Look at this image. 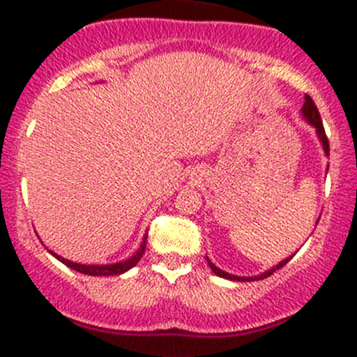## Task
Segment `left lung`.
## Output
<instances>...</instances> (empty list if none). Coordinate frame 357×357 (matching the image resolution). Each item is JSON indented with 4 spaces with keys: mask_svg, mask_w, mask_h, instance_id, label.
<instances>
[{
    "mask_svg": "<svg viewBox=\"0 0 357 357\" xmlns=\"http://www.w3.org/2000/svg\"><path fill=\"white\" fill-rule=\"evenodd\" d=\"M301 112H302V117H304L305 121H307V124H311L312 128L316 129V135H318L319 143H321L323 152H325V155L328 157V155H330L328 138H326V135H325V128H323V122H321V117H319V112H318V109H316L314 102H312V98H311V96H309V95L304 96V105H302V110H301ZM318 221H319V219H318ZM318 221H316V225H318ZM291 257H294V255H290V257L283 259L282 262H278V264L273 266L271 269H268V271L261 273V275H257V276H236V275H229V273H226V271H222V269H219L218 266H215L214 262H212L208 257H205V259H207L208 268H211L212 273H214V275H218L219 278L229 280V282H255V280H264V278H268V276H271L273 273L276 271V269L283 268V266H285L287 262H289Z\"/></svg>",
    "mask_w": 357,
    "mask_h": 357,
    "instance_id": "left-lung-1",
    "label": "left lung"
}]
</instances>
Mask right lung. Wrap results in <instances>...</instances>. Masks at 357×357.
Wrapping results in <instances>:
<instances>
[{
  "label": "right lung",
  "instance_id": "1",
  "mask_svg": "<svg viewBox=\"0 0 357 357\" xmlns=\"http://www.w3.org/2000/svg\"><path fill=\"white\" fill-rule=\"evenodd\" d=\"M146 236H149V233H145V236H143V240H142V245H139L138 250H136L135 254L131 255V257L126 259V261L114 262V264H81V262H74V261H68V259H63L62 255L55 254V252H53V250H50V254H52L53 257L59 259L60 262H63V264H66L67 268L74 269V271L82 273V275H89V276H115V275H122V273L129 271V269L135 268V266L138 264V261L143 257V254H145Z\"/></svg>",
  "mask_w": 357,
  "mask_h": 357
}]
</instances>
